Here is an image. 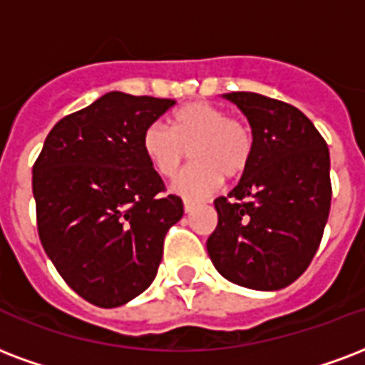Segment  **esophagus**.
Segmentation results:
<instances>
[{
    "label": "esophagus",
    "mask_w": 365,
    "mask_h": 365,
    "mask_svg": "<svg viewBox=\"0 0 365 365\" xmlns=\"http://www.w3.org/2000/svg\"><path fill=\"white\" fill-rule=\"evenodd\" d=\"M193 207H195L193 201H189V199H185V201H183V210H185V212H191V210H193Z\"/></svg>",
    "instance_id": "esophagus-1"
}]
</instances>
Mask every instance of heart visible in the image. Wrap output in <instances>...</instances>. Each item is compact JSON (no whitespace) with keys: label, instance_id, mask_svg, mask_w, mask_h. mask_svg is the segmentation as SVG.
Instances as JSON below:
<instances>
[{"label":"heart","instance_id":"heart-1","mask_svg":"<svg viewBox=\"0 0 365 365\" xmlns=\"http://www.w3.org/2000/svg\"><path fill=\"white\" fill-rule=\"evenodd\" d=\"M141 151L157 174L174 178L182 170L189 151L195 164L174 182V191L187 199L207 197L222 183L249 168L255 153L250 128L224 108L195 101L168 116V128L151 124L141 135Z\"/></svg>","mask_w":365,"mask_h":365}]
</instances>
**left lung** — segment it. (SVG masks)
Returning a JSON list of instances; mask_svg holds the SVG:
<instances>
[{"mask_svg": "<svg viewBox=\"0 0 365 365\" xmlns=\"http://www.w3.org/2000/svg\"><path fill=\"white\" fill-rule=\"evenodd\" d=\"M247 116L255 153L227 197L214 201L218 226L207 241L227 282L277 291L304 274L331 207L329 149L299 108L252 91L224 93Z\"/></svg>", "mask_w": 365, "mask_h": 365, "instance_id": "obj_1", "label": "left lung"}]
</instances>
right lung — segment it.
Segmentation results:
<instances>
[{"label": "right lung", "instance_id": "1", "mask_svg": "<svg viewBox=\"0 0 365 365\" xmlns=\"http://www.w3.org/2000/svg\"><path fill=\"white\" fill-rule=\"evenodd\" d=\"M174 103L108 91L53 126L32 168L43 250L91 304L116 308L143 293L183 216L141 151L143 130Z\"/></svg>", "mask_w": 365, "mask_h": 365}]
</instances>
